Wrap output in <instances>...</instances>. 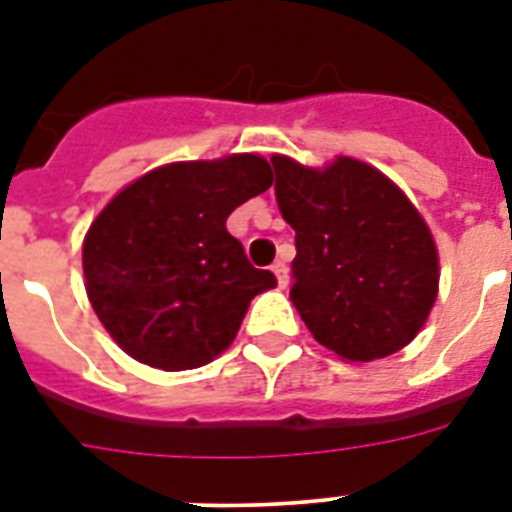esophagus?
<instances>
[{
    "mask_svg": "<svg viewBox=\"0 0 512 512\" xmlns=\"http://www.w3.org/2000/svg\"><path fill=\"white\" fill-rule=\"evenodd\" d=\"M271 271L276 273V281H279V287H281V289H287V287H289V271H287V265H284V263H281V260H279V263H273V265H271Z\"/></svg>",
    "mask_w": 512,
    "mask_h": 512,
    "instance_id": "obj_1",
    "label": "esophagus"
}]
</instances>
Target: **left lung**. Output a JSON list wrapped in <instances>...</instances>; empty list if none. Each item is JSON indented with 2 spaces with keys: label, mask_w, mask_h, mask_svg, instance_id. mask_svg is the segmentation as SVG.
Instances as JSON below:
<instances>
[{
  "label": "left lung",
  "mask_w": 512,
  "mask_h": 512,
  "mask_svg": "<svg viewBox=\"0 0 512 512\" xmlns=\"http://www.w3.org/2000/svg\"><path fill=\"white\" fill-rule=\"evenodd\" d=\"M276 201L295 228L292 289L311 335L345 361H374L417 337L438 295L430 228L393 180L340 156L324 170L271 156Z\"/></svg>",
  "instance_id": "obj_1"
}]
</instances>
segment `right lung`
Wrapping results in <instances>:
<instances>
[{
  "label": "right lung",
  "instance_id": "1",
  "mask_svg": "<svg viewBox=\"0 0 512 512\" xmlns=\"http://www.w3.org/2000/svg\"><path fill=\"white\" fill-rule=\"evenodd\" d=\"M271 183L263 156L233 154L164 164L108 201L84 236L82 265L92 311L124 353L180 372L231 345L276 276L249 263L225 220Z\"/></svg>",
  "mask_w": 512,
  "mask_h": 512
}]
</instances>
